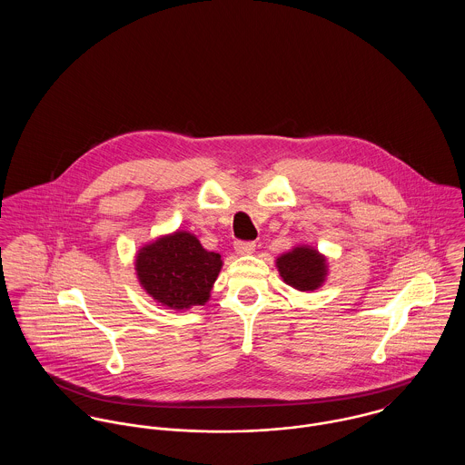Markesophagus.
Segmentation results:
<instances>
[{
	"instance_id": "1",
	"label": "esophagus",
	"mask_w": 465,
	"mask_h": 465,
	"mask_svg": "<svg viewBox=\"0 0 465 465\" xmlns=\"http://www.w3.org/2000/svg\"><path fill=\"white\" fill-rule=\"evenodd\" d=\"M234 249H236V252L238 254H251V252H254V249H256V243L254 242H236L234 243Z\"/></svg>"
}]
</instances>
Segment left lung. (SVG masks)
<instances>
[{
  "label": "left lung",
  "mask_w": 465,
  "mask_h": 465,
  "mask_svg": "<svg viewBox=\"0 0 465 465\" xmlns=\"http://www.w3.org/2000/svg\"><path fill=\"white\" fill-rule=\"evenodd\" d=\"M282 281L301 292L317 290L326 277V260L310 247H297L277 260Z\"/></svg>",
  "instance_id": "left-lung-1"
}]
</instances>
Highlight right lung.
<instances>
[{"label": "right lung", "instance_id": "obj_1", "mask_svg": "<svg viewBox=\"0 0 465 465\" xmlns=\"http://www.w3.org/2000/svg\"><path fill=\"white\" fill-rule=\"evenodd\" d=\"M220 268V254L207 252L193 234L181 231L143 247L135 258L141 286L173 310L202 306Z\"/></svg>", "mask_w": 465, "mask_h": 465}]
</instances>
